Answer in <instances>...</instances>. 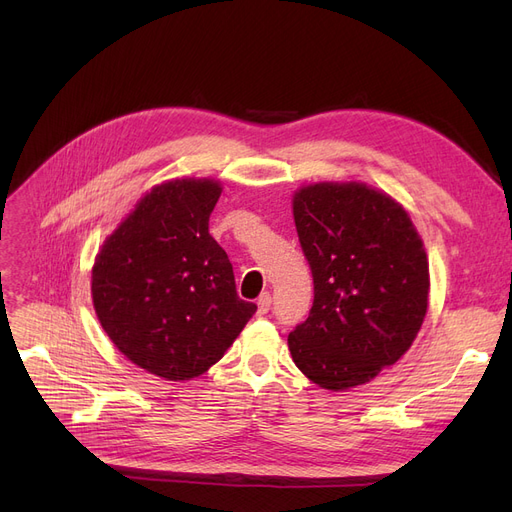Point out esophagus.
Here are the masks:
<instances>
[{"label": "esophagus", "instance_id": "34e87169", "mask_svg": "<svg viewBox=\"0 0 512 512\" xmlns=\"http://www.w3.org/2000/svg\"><path fill=\"white\" fill-rule=\"evenodd\" d=\"M270 307H272V297H270V292H263L261 297L257 299V313H259V315H263V313L270 311Z\"/></svg>", "mask_w": 512, "mask_h": 512}]
</instances>
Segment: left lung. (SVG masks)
<instances>
[{
    "instance_id": "left-lung-1",
    "label": "left lung",
    "mask_w": 512,
    "mask_h": 512,
    "mask_svg": "<svg viewBox=\"0 0 512 512\" xmlns=\"http://www.w3.org/2000/svg\"><path fill=\"white\" fill-rule=\"evenodd\" d=\"M313 307L288 334L294 365L332 392L371 382L417 338L427 313L423 240L396 199L363 182H315L292 197Z\"/></svg>"
}]
</instances>
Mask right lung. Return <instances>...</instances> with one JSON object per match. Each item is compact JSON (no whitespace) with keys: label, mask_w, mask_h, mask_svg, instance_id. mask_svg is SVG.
Here are the masks:
<instances>
[{"label":"right lung","mask_w":512,"mask_h":512,"mask_svg":"<svg viewBox=\"0 0 512 512\" xmlns=\"http://www.w3.org/2000/svg\"><path fill=\"white\" fill-rule=\"evenodd\" d=\"M220 195L213 178L153 186L93 263L101 328L128 361L170 382L218 363L257 311L238 299L232 263L209 234Z\"/></svg>","instance_id":"obj_1"}]
</instances>
